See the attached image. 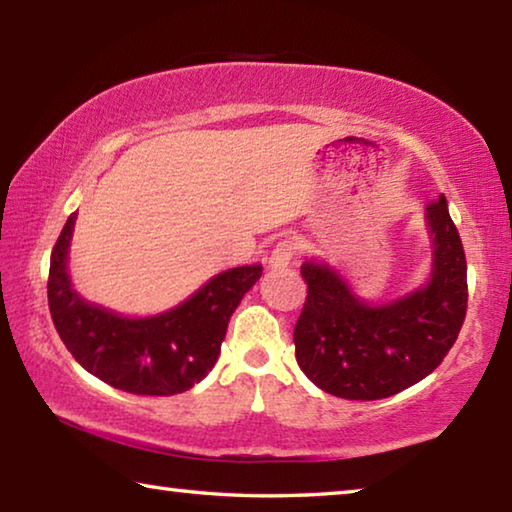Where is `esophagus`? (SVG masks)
<instances>
[{
    "mask_svg": "<svg viewBox=\"0 0 512 512\" xmlns=\"http://www.w3.org/2000/svg\"><path fill=\"white\" fill-rule=\"evenodd\" d=\"M293 255H296V246L291 244V241H277L275 248L271 250V255H268V266L271 268H284L291 264Z\"/></svg>",
    "mask_w": 512,
    "mask_h": 512,
    "instance_id": "1",
    "label": "esophagus"
}]
</instances>
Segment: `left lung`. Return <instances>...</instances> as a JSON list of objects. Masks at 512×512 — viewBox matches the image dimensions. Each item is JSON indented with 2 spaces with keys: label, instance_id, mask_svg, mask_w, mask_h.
<instances>
[{
  "label": "left lung",
  "instance_id": "obj_1",
  "mask_svg": "<svg viewBox=\"0 0 512 512\" xmlns=\"http://www.w3.org/2000/svg\"><path fill=\"white\" fill-rule=\"evenodd\" d=\"M431 277L386 305H368L325 262H305L307 300L293 329L300 370L343 400H381L431 375L467 311V262L445 196L427 205Z\"/></svg>",
  "mask_w": 512,
  "mask_h": 512
}]
</instances>
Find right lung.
Instances as JSON below:
<instances>
[{
  "mask_svg": "<svg viewBox=\"0 0 512 512\" xmlns=\"http://www.w3.org/2000/svg\"><path fill=\"white\" fill-rule=\"evenodd\" d=\"M76 214L51 250L47 298L65 348L81 366L119 391L176 395L198 384L219 359L232 311L262 277V266L230 268L164 314L126 318L74 291L67 253Z\"/></svg>",
  "mask_w": 512,
  "mask_h": 512,
  "instance_id": "1",
  "label": "right lung"
}]
</instances>
